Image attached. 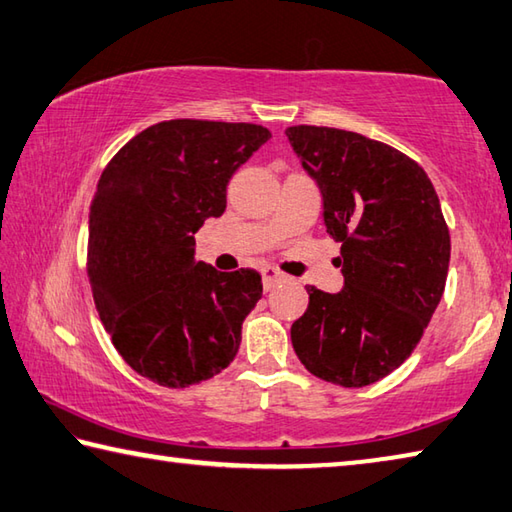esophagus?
Listing matches in <instances>:
<instances>
[{
	"mask_svg": "<svg viewBox=\"0 0 512 512\" xmlns=\"http://www.w3.org/2000/svg\"><path fill=\"white\" fill-rule=\"evenodd\" d=\"M262 277H264V288H266V291H271V288H275L277 284L284 280V275L277 271V268H273V266L262 268Z\"/></svg>",
	"mask_w": 512,
	"mask_h": 512,
	"instance_id": "34e87169",
	"label": "esophagus"
}]
</instances>
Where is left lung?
<instances>
[{"label": "left lung", "instance_id": "1", "mask_svg": "<svg viewBox=\"0 0 512 512\" xmlns=\"http://www.w3.org/2000/svg\"><path fill=\"white\" fill-rule=\"evenodd\" d=\"M286 136L318 183L345 277L340 293L306 286L293 349L313 376L365 387L401 367L432 320L448 277L450 230L432 181L410 156L333 127L295 125Z\"/></svg>", "mask_w": 512, "mask_h": 512}]
</instances>
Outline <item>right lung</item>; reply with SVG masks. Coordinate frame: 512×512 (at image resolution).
Instances as JSON below:
<instances>
[{"label": "right lung", "mask_w": 512, "mask_h": 512, "mask_svg": "<svg viewBox=\"0 0 512 512\" xmlns=\"http://www.w3.org/2000/svg\"><path fill=\"white\" fill-rule=\"evenodd\" d=\"M268 138L253 123L163 120L100 174L89 212L91 293L116 351L156 385H197L237 356L262 275L197 262L194 232L224 215L230 176Z\"/></svg>", "instance_id": "1"}]
</instances>
